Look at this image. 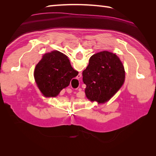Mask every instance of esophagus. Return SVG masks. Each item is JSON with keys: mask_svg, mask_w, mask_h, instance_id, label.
<instances>
[{"mask_svg": "<svg viewBox=\"0 0 156 156\" xmlns=\"http://www.w3.org/2000/svg\"><path fill=\"white\" fill-rule=\"evenodd\" d=\"M82 77V74L81 73H79V74H78V75H77V78H76V79L77 80H78V81H79V79L80 78H81Z\"/></svg>", "mask_w": 156, "mask_h": 156, "instance_id": "1", "label": "esophagus"}]
</instances>
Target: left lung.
Masks as SVG:
<instances>
[{"label":"left lung","mask_w":156,"mask_h":156,"mask_svg":"<svg viewBox=\"0 0 156 156\" xmlns=\"http://www.w3.org/2000/svg\"><path fill=\"white\" fill-rule=\"evenodd\" d=\"M86 96L91 101L104 103L119 91L125 81V70L120 58L107 51L93 55L83 72Z\"/></svg>","instance_id":"obj_1"}]
</instances>
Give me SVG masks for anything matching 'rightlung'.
I'll use <instances>...</instances> for the list:
<instances>
[{"mask_svg": "<svg viewBox=\"0 0 156 156\" xmlns=\"http://www.w3.org/2000/svg\"><path fill=\"white\" fill-rule=\"evenodd\" d=\"M73 71L76 73H73ZM79 72L71 66L66 55L58 51L45 54L34 69V79L45 97H56L69 86L71 80Z\"/></svg>", "mask_w": 156, "mask_h": 156, "instance_id": "right-lung-1", "label": "right lung"}]
</instances>
